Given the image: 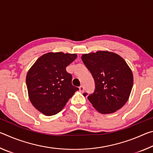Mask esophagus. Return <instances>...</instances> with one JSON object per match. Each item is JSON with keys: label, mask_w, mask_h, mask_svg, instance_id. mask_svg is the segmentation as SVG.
<instances>
[{"label": "esophagus", "mask_w": 153, "mask_h": 153, "mask_svg": "<svg viewBox=\"0 0 153 153\" xmlns=\"http://www.w3.org/2000/svg\"><path fill=\"white\" fill-rule=\"evenodd\" d=\"M79 91L81 92H83L84 91V87L83 86H80L79 87Z\"/></svg>", "instance_id": "obj_1"}]
</instances>
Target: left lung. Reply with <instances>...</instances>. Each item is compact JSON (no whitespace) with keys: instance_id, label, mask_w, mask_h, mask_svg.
<instances>
[{"instance_id":"obj_1","label":"left lung","mask_w":153,"mask_h":153,"mask_svg":"<svg viewBox=\"0 0 153 153\" xmlns=\"http://www.w3.org/2000/svg\"><path fill=\"white\" fill-rule=\"evenodd\" d=\"M82 60L94 80V91L88 96L93 107L102 114L112 113L122 107L133 86L132 72L125 60L107 51L85 54Z\"/></svg>"}]
</instances>
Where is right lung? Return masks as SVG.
Returning <instances> with one entry per match:
<instances>
[{"mask_svg":"<svg viewBox=\"0 0 153 153\" xmlns=\"http://www.w3.org/2000/svg\"><path fill=\"white\" fill-rule=\"evenodd\" d=\"M77 57L76 54L48 53L38 58L28 71V95L36 109L47 116L63 109L79 88L71 84L72 76L66 67Z\"/></svg>","mask_w":153,"mask_h":153,"instance_id":"add662e5","label":"right lung"}]
</instances>
